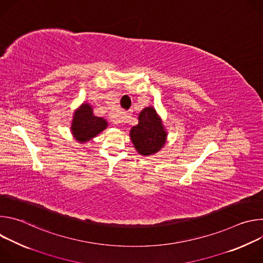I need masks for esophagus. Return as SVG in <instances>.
Instances as JSON below:
<instances>
[{"mask_svg": "<svg viewBox=\"0 0 263 263\" xmlns=\"http://www.w3.org/2000/svg\"><path fill=\"white\" fill-rule=\"evenodd\" d=\"M126 119H127V115H126V114H124V115H123V117H122V120H123L122 122H125V121H126Z\"/></svg>", "mask_w": 263, "mask_h": 263, "instance_id": "1", "label": "esophagus"}]
</instances>
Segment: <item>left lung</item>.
Wrapping results in <instances>:
<instances>
[{
  "label": "left lung",
  "instance_id": "1",
  "mask_svg": "<svg viewBox=\"0 0 263 263\" xmlns=\"http://www.w3.org/2000/svg\"><path fill=\"white\" fill-rule=\"evenodd\" d=\"M131 141L138 154L154 155L164 146L167 132L154 107H144L138 115V124L130 130Z\"/></svg>",
  "mask_w": 263,
  "mask_h": 263
}]
</instances>
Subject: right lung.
I'll return each mask as SVG.
<instances>
[{
    "mask_svg": "<svg viewBox=\"0 0 263 263\" xmlns=\"http://www.w3.org/2000/svg\"><path fill=\"white\" fill-rule=\"evenodd\" d=\"M107 127V121L96 117L91 105L84 102L73 112L70 132L78 142L85 143L103 132Z\"/></svg>",
    "mask_w": 263,
    "mask_h": 263,
    "instance_id": "add662e5",
    "label": "right lung"
}]
</instances>
